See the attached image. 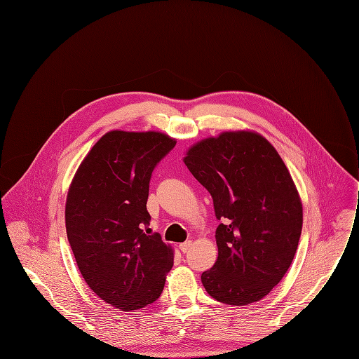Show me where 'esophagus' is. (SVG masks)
I'll return each mask as SVG.
<instances>
[{"mask_svg":"<svg viewBox=\"0 0 359 359\" xmlns=\"http://www.w3.org/2000/svg\"><path fill=\"white\" fill-rule=\"evenodd\" d=\"M191 247H192V241H185V243H181V244H180V250H181L182 252H188Z\"/></svg>","mask_w":359,"mask_h":359,"instance_id":"1","label":"esophagus"}]
</instances>
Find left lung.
I'll list each match as a JSON object with an SVG mask.
<instances>
[{
	"mask_svg": "<svg viewBox=\"0 0 359 359\" xmlns=\"http://www.w3.org/2000/svg\"><path fill=\"white\" fill-rule=\"evenodd\" d=\"M184 163L222 220L217 259L201 276L206 292L231 306L261 300L289 269L302 233L303 208L289 170L275 147L250 130L203 139Z\"/></svg>",
	"mask_w": 359,
	"mask_h": 359,
	"instance_id": "obj_1",
	"label": "left lung"
}]
</instances>
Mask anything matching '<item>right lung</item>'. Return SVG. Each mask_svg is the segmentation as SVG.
<instances>
[{"instance_id": "obj_1", "label": "right lung", "mask_w": 359, "mask_h": 359, "mask_svg": "<svg viewBox=\"0 0 359 359\" xmlns=\"http://www.w3.org/2000/svg\"><path fill=\"white\" fill-rule=\"evenodd\" d=\"M160 132L105 133L80 164L66 201V230L87 285L121 310L156 302L174 264V250L147 234L149 184L175 146Z\"/></svg>"}]
</instances>
